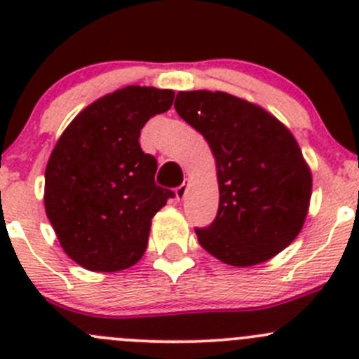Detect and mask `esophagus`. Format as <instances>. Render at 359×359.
<instances>
[{"instance_id":"34e87169","label":"esophagus","mask_w":359,"mask_h":359,"mask_svg":"<svg viewBox=\"0 0 359 359\" xmlns=\"http://www.w3.org/2000/svg\"><path fill=\"white\" fill-rule=\"evenodd\" d=\"M187 189H189V180H184V184H180L179 187H177L175 189V198L177 200H184V198H186V194H187Z\"/></svg>"}]
</instances>
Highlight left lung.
Returning <instances> with one entry per match:
<instances>
[{"mask_svg":"<svg viewBox=\"0 0 359 359\" xmlns=\"http://www.w3.org/2000/svg\"><path fill=\"white\" fill-rule=\"evenodd\" d=\"M175 111L215 158L219 212L198 241L234 267L262 264L299 236L313 173L290 130L257 104L226 92H179Z\"/></svg>","mask_w":359,"mask_h":359,"instance_id":"8db88e82","label":"left lung"}]
</instances>
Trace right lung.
Masks as SVG:
<instances>
[{
    "label": "right lung",
    "mask_w": 359,
    "mask_h": 359,
    "mask_svg": "<svg viewBox=\"0 0 359 359\" xmlns=\"http://www.w3.org/2000/svg\"><path fill=\"white\" fill-rule=\"evenodd\" d=\"M173 97V90L125 86L86 106L57 140L45 212L60 247L85 269L116 273L142 259L151 220L173 193L154 184L158 163L139 137Z\"/></svg>",
    "instance_id": "add662e5"
}]
</instances>
